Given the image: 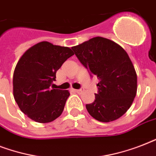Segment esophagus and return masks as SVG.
<instances>
[{
    "mask_svg": "<svg viewBox=\"0 0 156 156\" xmlns=\"http://www.w3.org/2000/svg\"><path fill=\"white\" fill-rule=\"evenodd\" d=\"M74 90L75 92L78 93V94H80V93H82L83 91V90H82V89H79V90Z\"/></svg>",
    "mask_w": 156,
    "mask_h": 156,
    "instance_id": "obj_1",
    "label": "esophagus"
}]
</instances>
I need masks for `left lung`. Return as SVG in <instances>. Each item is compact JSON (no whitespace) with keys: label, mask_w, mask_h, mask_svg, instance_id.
<instances>
[{"label":"left lung","mask_w":156,"mask_h":156,"mask_svg":"<svg viewBox=\"0 0 156 156\" xmlns=\"http://www.w3.org/2000/svg\"><path fill=\"white\" fill-rule=\"evenodd\" d=\"M72 49L90 74L100 80L95 101L86 105L89 114L101 122L123 116L137 93V73L127 52L118 44L100 36Z\"/></svg>","instance_id":"1"}]
</instances>
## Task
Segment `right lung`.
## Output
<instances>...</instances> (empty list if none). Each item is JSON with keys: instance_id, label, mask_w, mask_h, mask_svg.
I'll return each instance as SVG.
<instances>
[{"instance_id": "1", "label": "right lung", "mask_w": 156, "mask_h": 156, "mask_svg": "<svg viewBox=\"0 0 156 156\" xmlns=\"http://www.w3.org/2000/svg\"><path fill=\"white\" fill-rule=\"evenodd\" d=\"M68 47L43 41L30 47L21 56L14 69L13 94L23 113L39 123H48L61 116L68 90L51 89L56 73L73 55Z\"/></svg>"}]
</instances>
